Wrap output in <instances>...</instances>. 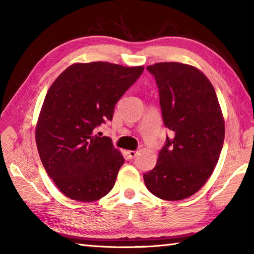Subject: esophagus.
<instances>
[{
    "mask_svg": "<svg viewBox=\"0 0 254 254\" xmlns=\"http://www.w3.org/2000/svg\"><path fill=\"white\" fill-rule=\"evenodd\" d=\"M137 156V151H134V150H130L127 151V157L130 159H134Z\"/></svg>",
    "mask_w": 254,
    "mask_h": 254,
    "instance_id": "1",
    "label": "esophagus"
}]
</instances>
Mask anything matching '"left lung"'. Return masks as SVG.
I'll return each mask as SVG.
<instances>
[{
    "label": "left lung",
    "instance_id": "8db88e82",
    "mask_svg": "<svg viewBox=\"0 0 254 254\" xmlns=\"http://www.w3.org/2000/svg\"><path fill=\"white\" fill-rule=\"evenodd\" d=\"M159 91L163 124L171 135L159 151L157 165L143 175L154 196L180 200L204 186L216 166L225 127L210 81L197 68L180 63L148 66Z\"/></svg>",
    "mask_w": 254,
    "mask_h": 254
}]
</instances>
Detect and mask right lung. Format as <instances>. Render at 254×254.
Returning <instances> with one entry per match:
<instances>
[{
    "label": "right lung",
    "mask_w": 254,
    "mask_h": 254,
    "mask_svg": "<svg viewBox=\"0 0 254 254\" xmlns=\"http://www.w3.org/2000/svg\"><path fill=\"white\" fill-rule=\"evenodd\" d=\"M144 68L94 62L74 64L50 86L36 128L38 152L60 191L94 201L113 188L124 158L97 127Z\"/></svg>",
    "instance_id": "obj_1"
}]
</instances>
